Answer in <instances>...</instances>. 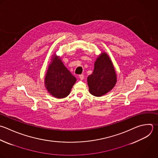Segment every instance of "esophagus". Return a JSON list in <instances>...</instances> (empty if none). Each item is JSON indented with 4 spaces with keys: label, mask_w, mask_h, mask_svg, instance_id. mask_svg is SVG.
Listing matches in <instances>:
<instances>
[{
    "label": "esophagus",
    "mask_w": 158,
    "mask_h": 158,
    "mask_svg": "<svg viewBox=\"0 0 158 158\" xmlns=\"http://www.w3.org/2000/svg\"><path fill=\"white\" fill-rule=\"evenodd\" d=\"M79 78L80 80H83L84 78V75L83 74H81L79 75Z\"/></svg>",
    "instance_id": "obj_1"
}]
</instances>
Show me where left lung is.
Segmentation results:
<instances>
[{
  "mask_svg": "<svg viewBox=\"0 0 158 158\" xmlns=\"http://www.w3.org/2000/svg\"><path fill=\"white\" fill-rule=\"evenodd\" d=\"M89 93L101 96L115 85L117 75L112 61L106 52H102L94 62V70L87 78Z\"/></svg>",
  "mask_w": 158,
  "mask_h": 158,
  "instance_id": "obj_1",
  "label": "left lung"
}]
</instances>
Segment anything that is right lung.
I'll list each match as a JSON object with an SVG mask.
<instances>
[{
	"instance_id": "right-lung-1",
	"label": "right lung",
	"mask_w": 158,
	"mask_h": 158,
	"mask_svg": "<svg viewBox=\"0 0 158 158\" xmlns=\"http://www.w3.org/2000/svg\"><path fill=\"white\" fill-rule=\"evenodd\" d=\"M77 81L60 57L54 55L47 70L44 83L48 92L57 98L67 97Z\"/></svg>"
}]
</instances>
